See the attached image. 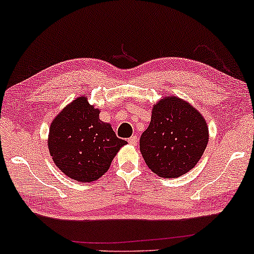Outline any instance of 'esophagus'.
Here are the masks:
<instances>
[{"label": "esophagus", "instance_id": "esophagus-1", "mask_svg": "<svg viewBox=\"0 0 254 254\" xmlns=\"http://www.w3.org/2000/svg\"><path fill=\"white\" fill-rule=\"evenodd\" d=\"M128 142H129V145L132 146H136L137 145V137L134 135V136H130L129 139H128Z\"/></svg>", "mask_w": 254, "mask_h": 254}]
</instances>
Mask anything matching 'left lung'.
I'll return each mask as SVG.
<instances>
[{
  "instance_id": "1",
  "label": "left lung",
  "mask_w": 254,
  "mask_h": 254,
  "mask_svg": "<svg viewBox=\"0 0 254 254\" xmlns=\"http://www.w3.org/2000/svg\"><path fill=\"white\" fill-rule=\"evenodd\" d=\"M207 142L208 126L201 113L185 100L167 95L153 105L140 151L149 170L170 179L192 170Z\"/></svg>"
}]
</instances>
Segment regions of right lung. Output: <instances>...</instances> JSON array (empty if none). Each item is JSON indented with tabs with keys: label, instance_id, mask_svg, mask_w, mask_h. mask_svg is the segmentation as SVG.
<instances>
[{
	"label": "right lung",
	"instance_id": "obj_1",
	"mask_svg": "<svg viewBox=\"0 0 254 254\" xmlns=\"http://www.w3.org/2000/svg\"><path fill=\"white\" fill-rule=\"evenodd\" d=\"M99 115L100 109L81 95L52 121L47 140L49 153L59 170L70 179L98 180L111 167L121 147L127 145Z\"/></svg>",
	"mask_w": 254,
	"mask_h": 254
}]
</instances>
